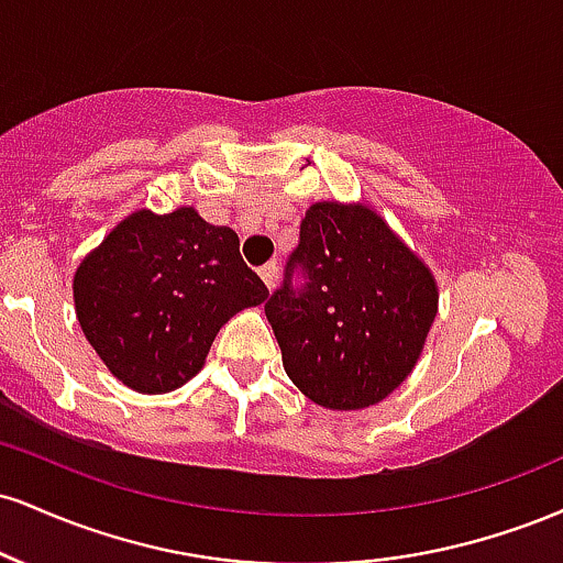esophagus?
<instances>
[{
	"label": "esophagus",
	"instance_id": "obj_1",
	"mask_svg": "<svg viewBox=\"0 0 563 563\" xmlns=\"http://www.w3.org/2000/svg\"><path fill=\"white\" fill-rule=\"evenodd\" d=\"M260 275H262L264 286L275 288V283H277V264L275 262H267V264H264V267H260Z\"/></svg>",
	"mask_w": 563,
	"mask_h": 563
}]
</instances>
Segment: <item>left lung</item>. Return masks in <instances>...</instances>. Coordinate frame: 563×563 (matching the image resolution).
<instances>
[{
  "label": "left lung",
  "mask_w": 563,
  "mask_h": 563,
  "mask_svg": "<svg viewBox=\"0 0 563 563\" xmlns=\"http://www.w3.org/2000/svg\"><path fill=\"white\" fill-rule=\"evenodd\" d=\"M299 266L308 283L289 286ZM429 264L365 203L320 200L303 214L286 283L264 303L283 367L303 397L363 410L410 376L434 325Z\"/></svg>",
  "instance_id": "8db88e82"
}]
</instances>
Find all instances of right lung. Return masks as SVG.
<instances>
[{
	"label": "right lung",
	"mask_w": 563,
	"mask_h": 563,
	"mask_svg": "<svg viewBox=\"0 0 563 563\" xmlns=\"http://www.w3.org/2000/svg\"><path fill=\"white\" fill-rule=\"evenodd\" d=\"M269 290L245 267L238 232L192 206L132 211L74 275L76 318L97 357L140 394L179 389L203 367L219 328Z\"/></svg>",
	"instance_id": "add662e5"
}]
</instances>
